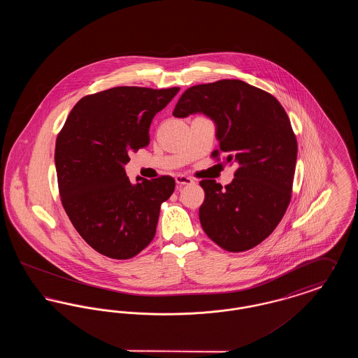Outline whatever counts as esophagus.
<instances>
[{
  "label": "esophagus",
  "mask_w": 358,
  "mask_h": 358,
  "mask_svg": "<svg viewBox=\"0 0 358 358\" xmlns=\"http://www.w3.org/2000/svg\"><path fill=\"white\" fill-rule=\"evenodd\" d=\"M176 182H177L178 185H192V184H194L193 178H190V177H187V176H184V174H177V176H176Z\"/></svg>",
  "instance_id": "obj_1"
}]
</instances>
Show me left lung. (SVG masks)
Here are the masks:
<instances>
[{"label":"left lung","mask_w":358,"mask_h":358,"mask_svg":"<svg viewBox=\"0 0 358 358\" xmlns=\"http://www.w3.org/2000/svg\"><path fill=\"white\" fill-rule=\"evenodd\" d=\"M203 113L216 123L220 149L212 158L236 164L235 178L222 187L203 180L200 222L222 250L243 252L268 238L291 200L298 145L289 117L271 94L241 80H219L187 88L173 115Z\"/></svg>","instance_id":"8db88e82"}]
</instances>
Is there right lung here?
<instances>
[{
    "instance_id": "right-lung-1",
    "label": "right lung",
    "mask_w": 358,
    "mask_h": 358,
    "mask_svg": "<svg viewBox=\"0 0 358 358\" xmlns=\"http://www.w3.org/2000/svg\"><path fill=\"white\" fill-rule=\"evenodd\" d=\"M178 91L123 85L87 95L57 136L62 204L79 235L102 255L131 259L154 238L161 204L176 181L161 176L133 185L123 166L129 154L149 145L154 115Z\"/></svg>"
}]
</instances>
